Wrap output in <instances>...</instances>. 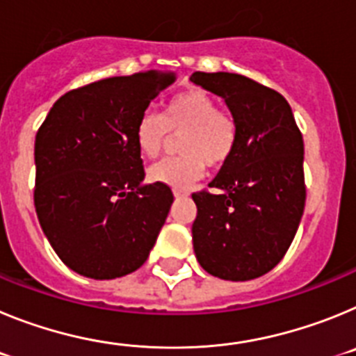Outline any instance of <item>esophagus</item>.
I'll return each mask as SVG.
<instances>
[{
    "instance_id": "1",
    "label": "esophagus",
    "mask_w": 356,
    "mask_h": 356,
    "mask_svg": "<svg viewBox=\"0 0 356 356\" xmlns=\"http://www.w3.org/2000/svg\"><path fill=\"white\" fill-rule=\"evenodd\" d=\"M172 193H175V196H176V197L188 196V191H187V188H175V191H172Z\"/></svg>"
}]
</instances>
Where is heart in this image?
Here are the masks:
<instances>
[{"label": "heart", "mask_w": 356, "mask_h": 356, "mask_svg": "<svg viewBox=\"0 0 356 356\" xmlns=\"http://www.w3.org/2000/svg\"><path fill=\"white\" fill-rule=\"evenodd\" d=\"M181 155L153 163L147 171L151 181L172 188L191 187L207 169L221 168L232 159L238 143V122L229 110L219 108L217 99L205 89L191 87L171 96L162 115L144 112L135 124V143L144 156H156L169 135L181 134Z\"/></svg>", "instance_id": "obj_1"}]
</instances>
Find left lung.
Listing matches in <instances>:
<instances>
[{"instance_id": "obj_1", "label": "left lung", "mask_w": 356, "mask_h": 356, "mask_svg": "<svg viewBox=\"0 0 356 356\" xmlns=\"http://www.w3.org/2000/svg\"><path fill=\"white\" fill-rule=\"evenodd\" d=\"M191 80L225 97L238 122L234 155L193 194L194 253L212 276L246 282L284 259L307 200L303 135L284 96L235 72H193Z\"/></svg>"}]
</instances>
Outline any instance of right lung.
Segmentation results:
<instances>
[{
  "label": "right lung",
  "instance_id": "right-lung-1",
  "mask_svg": "<svg viewBox=\"0 0 356 356\" xmlns=\"http://www.w3.org/2000/svg\"><path fill=\"white\" fill-rule=\"evenodd\" d=\"M172 81L155 71L92 81L65 92L37 131V217L78 275H130L155 246L175 196L169 185H140L135 124Z\"/></svg>",
  "mask_w": 356,
  "mask_h": 356
}]
</instances>
